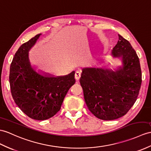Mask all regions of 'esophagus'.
I'll list each match as a JSON object with an SVG mask.
<instances>
[{"label": "esophagus", "mask_w": 151, "mask_h": 151, "mask_svg": "<svg viewBox=\"0 0 151 151\" xmlns=\"http://www.w3.org/2000/svg\"><path fill=\"white\" fill-rule=\"evenodd\" d=\"M81 72L80 71H76V73H75V78L76 80H79L80 77H81Z\"/></svg>", "instance_id": "obj_1"}]
</instances>
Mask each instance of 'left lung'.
Masks as SVG:
<instances>
[{"label": "left lung", "mask_w": 151, "mask_h": 151, "mask_svg": "<svg viewBox=\"0 0 151 151\" xmlns=\"http://www.w3.org/2000/svg\"><path fill=\"white\" fill-rule=\"evenodd\" d=\"M111 55L120 59L122 65L113 70L106 67L83 68L79 81L88 109L104 120L126 115L137 101L142 84L137 52L120 35Z\"/></svg>", "instance_id": "left-lung-1"}]
</instances>
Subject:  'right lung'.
<instances>
[{
    "mask_svg": "<svg viewBox=\"0 0 151 151\" xmlns=\"http://www.w3.org/2000/svg\"><path fill=\"white\" fill-rule=\"evenodd\" d=\"M42 34L22 45L14 54L9 70V84L14 101L30 118L44 120L60 111L68 90L75 84V72L54 76L36 72L29 57V51Z\"/></svg>",
    "mask_w": 151,
    "mask_h": 151,
    "instance_id": "1",
    "label": "right lung"
}]
</instances>
